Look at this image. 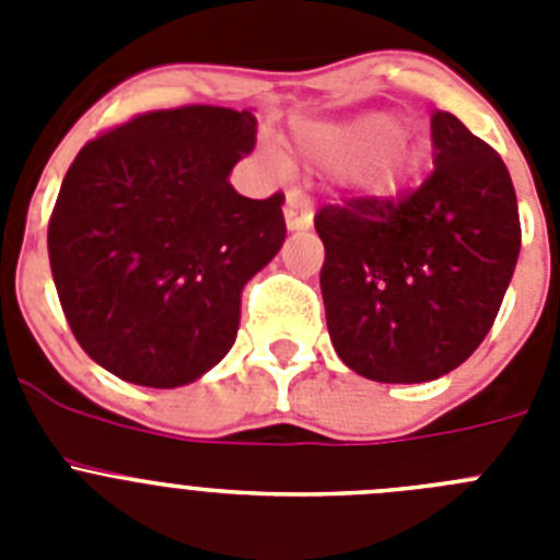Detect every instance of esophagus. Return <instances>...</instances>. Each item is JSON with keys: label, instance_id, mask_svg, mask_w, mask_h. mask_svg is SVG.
Segmentation results:
<instances>
[{"label": "esophagus", "instance_id": "34e87169", "mask_svg": "<svg viewBox=\"0 0 560 560\" xmlns=\"http://www.w3.org/2000/svg\"><path fill=\"white\" fill-rule=\"evenodd\" d=\"M283 212H285V226H289L291 232H303L314 226V205H311V199L305 196V192L289 190Z\"/></svg>", "mask_w": 560, "mask_h": 560}]
</instances>
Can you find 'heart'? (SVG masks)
Segmentation results:
<instances>
[{"label":"heart","mask_w":560,"mask_h":560,"mask_svg":"<svg viewBox=\"0 0 560 560\" xmlns=\"http://www.w3.org/2000/svg\"><path fill=\"white\" fill-rule=\"evenodd\" d=\"M300 156L328 171H348V182L375 201H395L423 165V148L400 131L389 114H359L339 122H311L296 131ZM266 165L285 176L289 160L266 148Z\"/></svg>","instance_id":"b5f03b06"}]
</instances>
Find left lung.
<instances>
[{"instance_id":"1","label":"left lung","mask_w":560,"mask_h":560,"mask_svg":"<svg viewBox=\"0 0 560 560\" xmlns=\"http://www.w3.org/2000/svg\"><path fill=\"white\" fill-rule=\"evenodd\" d=\"M434 173L404 201L323 207L319 275L334 350L381 384L452 373L491 330L522 246L516 190L491 145L434 112Z\"/></svg>"}]
</instances>
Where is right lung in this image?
<instances>
[{
    "label": "right lung",
    "mask_w": 560,
    "mask_h": 560,
    "mask_svg": "<svg viewBox=\"0 0 560 560\" xmlns=\"http://www.w3.org/2000/svg\"><path fill=\"white\" fill-rule=\"evenodd\" d=\"M255 133L252 108L140 114L83 145L63 176L52 280L81 348L117 378L185 387L235 345L241 294L285 241L283 196L230 185Z\"/></svg>",
    "instance_id": "add662e5"
}]
</instances>
